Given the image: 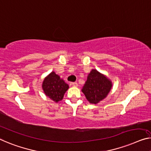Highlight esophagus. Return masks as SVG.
<instances>
[{"label":"esophagus","mask_w":151,"mask_h":151,"mask_svg":"<svg viewBox=\"0 0 151 151\" xmlns=\"http://www.w3.org/2000/svg\"><path fill=\"white\" fill-rule=\"evenodd\" d=\"M72 86H73V87H77L78 86V83H76V82H74V83H71V84H70Z\"/></svg>","instance_id":"34e87169"}]
</instances>
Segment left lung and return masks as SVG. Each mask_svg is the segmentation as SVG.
I'll use <instances>...</instances> for the list:
<instances>
[{
    "label": "left lung",
    "mask_w": 151,
    "mask_h": 151,
    "mask_svg": "<svg viewBox=\"0 0 151 151\" xmlns=\"http://www.w3.org/2000/svg\"><path fill=\"white\" fill-rule=\"evenodd\" d=\"M112 87V81L106 76L92 69L81 91L89 103L96 104L106 98Z\"/></svg>",
    "instance_id": "1"
}]
</instances>
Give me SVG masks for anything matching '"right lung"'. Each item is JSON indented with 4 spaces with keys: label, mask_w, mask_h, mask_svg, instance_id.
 I'll return each mask as SVG.
<instances>
[{
    "label": "right lung",
    "mask_w": 151,
    "mask_h": 151,
    "mask_svg": "<svg viewBox=\"0 0 151 151\" xmlns=\"http://www.w3.org/2000/svg\"><path fill=\"white\" fill-rule=\"evenodd\" d=\"M42 88L47 97L58 103L64 98L69 85L55 72L52 71L44 78Z\"/></svg>",
    "instance_id": "add662e5"
}]
</instances>
